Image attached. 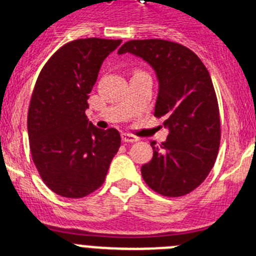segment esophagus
<instances>
[{
	"label": "esophagus",
	"mask_w": 256,
	"mask_h": 256,
	"mask_svg": "<svg viewBox=\"0 0 256 256\" xmlns=\"http://www.w3.org/2000/svg\"><path fill=\"white\" fill-rule=\"evenodd\" d=\"M122 141L123 142H136L138 141V138L137 137H134L133 134H130V133H122Z\"/></svg>",
	"instance_id": "obj_1"
}]
</instances>
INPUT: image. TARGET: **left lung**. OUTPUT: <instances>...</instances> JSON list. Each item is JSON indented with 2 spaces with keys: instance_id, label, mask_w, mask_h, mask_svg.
Listing matches in <instances>:
<instances>
[{
  "instance_id": "left-lung-1",
  "label": "left lung",
  "mask_w": 256,
  "mask_h": 256,
  "mask_svg": "<svg viewBox=\"0 0 256 256\" xmlns=\"http://www.w3.org/2000/svg\"><path fill=\"white\" fill-rule=\"evenodd\" d=\"M119 55L132 54L154 69L159 91L154 115L162 118L166 141L142 165L144 182L162 196L190 194L204 182L216 162L220 120L212 78L195 52L164 40L126 42Z\"/></svg>"
}]
</instances>
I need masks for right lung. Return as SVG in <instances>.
<instances>
[{"instance_id": "add662e5", "label": "right lung", "mask_w": 256, "mask_h": 256, "mask_svg": "<svg viewBox=\"0 0 256 256\" xmlns=\"http://www.w3.org/2000/svg\"><path fill=\"white\" fill-rule=\"evenodd\" d=\"M120 44L102 38L69 42L37 78L28 112L32 158L46 186L62 198H83L102 186L120 148L116 130H98L86 115L101 65Z\"/></svg>"}]
</instances>
